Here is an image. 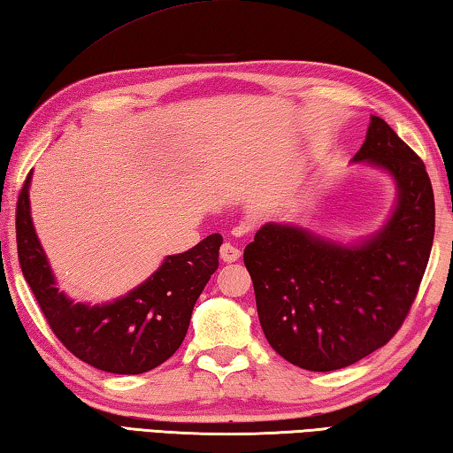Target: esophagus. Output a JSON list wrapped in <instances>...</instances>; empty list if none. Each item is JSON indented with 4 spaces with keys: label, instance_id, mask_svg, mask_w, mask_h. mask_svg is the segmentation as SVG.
I'll use <instances>...</instances> for the list:
<instances>
[{
    "label": "esophagus",
    "instance_id": "esophagus-1",
    "mask_svg": "<svg viewBox=\"0 0 453 453\" xmlns=\"http://www.w3.org/2000/svg\"><path fill=\"white\" fill-rule=\"evenodd\" d=\"M219 257L224 259L226 263H234V261L242 257V251L232 243H224V245H221V250H219Z\"/></svg>",
    "mask_w": 453,
    "mask_h": 453
}]
</instances>
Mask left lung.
<instances>
[{
    "label": "left lung",
    "instance_id": "left-lung-1",
    "mask_svg": "<svg viewBox=\"0 0 453 453\" xmlns=\"http://www.w3.org/2000/svg\"><path fill=\"white\" fill-rule=\"evenodd\" d=\"M352 160L390 172L396 182V208L380 232L341 245L297 226L265 224L243 251L271 349L315 372L355 365L398 333L434 242L430 176L382 119L370 117Z\"/></svg>",
    "mask_w": 453,
    "mask_h": 453
}]
</instances>
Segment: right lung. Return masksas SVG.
<instances>
[{
  "mask_svg": "<svg viewBox=\"0 0 453 453\" xmlns=\"http://www.w3.org/2000/svg\"><path fill=\"white\" fill-rule=\"evenodd\" d=\"M31 172L23 184L15 232L23 277L49 326L83 363L112 374H142L180 349L196 301L219 265L221 235L211 234L192 250L168 255L142 285L104 305L73 303L55 285L47 255L29 213Z\"/></svg>",
  "mask_w": 453,
  "mask_h": 453,
  "instance_id": "1",
  "label": "right lung"
}]
</instances>
